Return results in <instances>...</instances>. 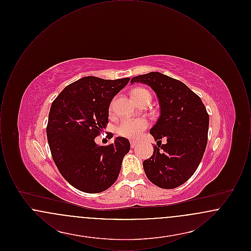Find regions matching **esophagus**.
<instances>
[{
    "label": "esophagus",
    "instance_id": "esophagus-1",
    "mask_svg": "<svg viewBox=\"0 0 251 251\" xmlns=\"http://www.w3.org/2000/svg\"><path fill=\"white\" fill-rule=\"evenodd\" d=\"M136 145H137V142H135V141H131V149H134V148L136 147Z\"/></svg>",
    "mask_w": 251,
    "mask_h": 251
}]
</instances>
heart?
Here are the masks:
<instances>
[{"label":"heart","mask_w":251,"mask_h":251,"mask_svg":"<svg viewBox=\"0 0 251 251\" xmlns=\"http://www.w3.org/2000/svg\"><path fill=\"white\" fill-rule=\"evenodd\" d=\"M145 94H150V92L144 88H135L132 90L131 96L134 100L139 99L141 96ZM114 106V100L111 103V109ZM149 127L148 120L138 118V119H131L126 118L120 120V123L116 127V131L120 136L129 138V139H136L140 136V134Z\"/></svg>","instance_id":"b5f03b06"}]
</instances>
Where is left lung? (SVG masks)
<instances>
[{"instance_id": "8db88e82", "label": "left lung", "mask_w": 251, "mask_h": 251, "mask_svg": "<svg viewBox=\"0 0 251 251\" xmlns=\"http://www.w3.org/2000/svg\"><path fill=\"white\" fill-rule=\"evenodd\" d=\"M133 83L150 85L161 109L160 118L150 131L158 147L154 146L152 156L144 161L145 173L158 187L176 188L191 178L201 162L209 115L201 99L187 85L163 73L138 75L131 79ZM163 138L167 139L166 144L161 143Z\"/></svg>"}]
</instances>
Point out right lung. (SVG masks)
<instances>
[{
	"mask_svg": "<svg viewBox=\"0 0 251 251\" xmlns=\"http://www.w3.org/2000/svg\"><path fill=\"white\" fill-rule=\"evenodd\" d=\"M129 81L84 77L66 86L51 103L47 125L50 153L61 175L80 191H104L119 177L129 140L119 136L114 143L99 146L95 138L107 125L113 98Z\"/></svg>",
	"mask_w": 251,
	"mask_h": 251,
	"instance_id": "right-lung-1",
	"label": "right lung"
}]
</instances>
